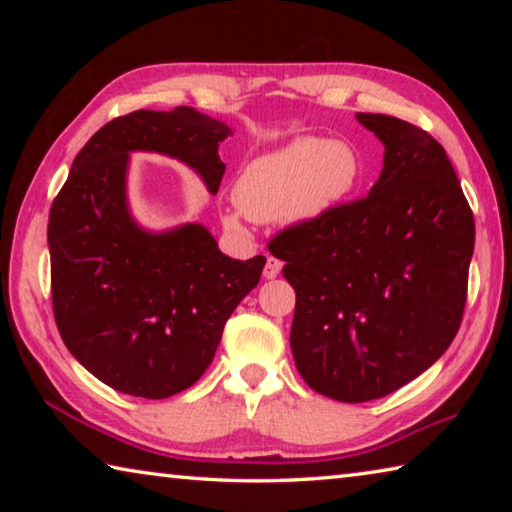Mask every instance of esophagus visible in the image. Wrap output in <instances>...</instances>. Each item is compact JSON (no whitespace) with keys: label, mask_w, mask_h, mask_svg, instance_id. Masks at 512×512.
I'll return each instance as SVG.
<instances>
[{"label":"esophagus","mask_w":512,"mask_h":512,"mask_svg":"<svg viewBox=\"0 0 512 512\" xmlns=\"http://www.w3.org/2000/svg\"><path fill=\"white\" fill-rule=\"evenodd\" d=\"M280 271H282V262H280V259L268 257V259H266V266H264V277H266V280H275V277L280 275Z\"/></svg>","instance_id":"obj_1"}]
</instances>
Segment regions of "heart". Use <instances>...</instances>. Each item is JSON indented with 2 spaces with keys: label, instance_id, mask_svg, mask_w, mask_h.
<instances>
[{
  "label": "heart",
  "instance_id": "heart-1",
  "mask_svg": "<svg viewBox=\"0 0 512 512\" xmlns=\"http://www.w3.org/2000/svg\"><path fill=\"white\" fill-rule=\"evenodd\" d=\"M361 178L363 160L352 142L293 137L239 171L232 189L237 207L223 212V223L239 228L244 216L257 223L314 221L348 201Z\"/></svg>",
  "mask_w": 512,
  "mask_h": 512
}]
</instances>
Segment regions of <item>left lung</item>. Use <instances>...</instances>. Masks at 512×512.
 Wrapping results in <instances>:
<instances>
[{
  "label": "left lung",
  "instance_id": "1",
  "mask_svg": "<svg viewBox=\"0 0 512 512\" xmlns=\"http://www.w3.org/2000/svg\"><path fill=\"white\" fill-rule=\"evenodd\" d=\"M384 144L366 198L277 235L268 250L296 289L291 352L302 379L368 402L431 368L461 327L474 216L447 153L422 128L357 112Z\"/></svg>",
  "mask_w": 512,
  "mask_h": 512
}]
</instances>
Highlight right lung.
<instances>
[{
  "label": "right lung",
  "mask_w": 512,
  "mask_h": 512,
  "mask_svg": "<svg viewBox=\"0 0 512 512\" xmlns=\"http://www.w3.org/2000/svg\"><path fill=\"white\" fill-rule=\"evenodd\" d=\"M232 128L189 106L108 121L72 162L49 212L58 332L85 370L119 393L162 400L201 379L266 257L223 255L201 223L146 230L128 205L131 153L187 164L219 192Z\"/></svg>",
  "instance_id": "obj_1"
}]
</instances>
